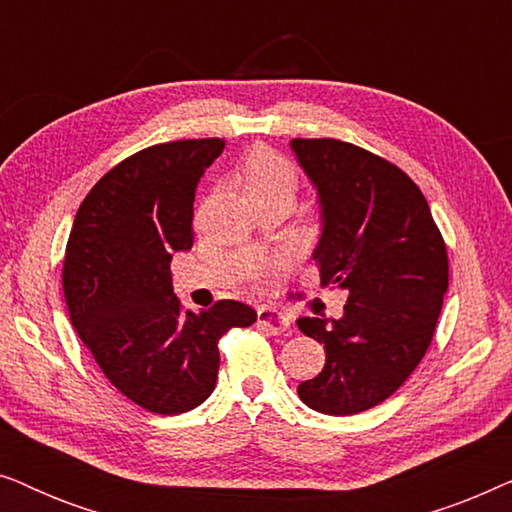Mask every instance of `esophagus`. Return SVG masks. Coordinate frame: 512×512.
<instances>
[{"instance_id":"obj_1","label":"esophagus","mask_w":512,"mask_h":512,"mask_svg":"<svg viewBox=\"0 0 512 512\" xmlns=\"http://www.w3.org/2000/svg\"><path fill=\"white\" fill-rule=\"evenodd\" d=\"M291 319L286 317L284 312L272 310V307H261L258 310V328L270 335H282L284 331H289Z\"/></svg>"}]
</instances>
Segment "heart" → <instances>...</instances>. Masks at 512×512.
<instances>
[{
  "instance_id": "heart-1",
  "label": "heart",
  "mask_w": 512,
  "mask_h": 512,
  "mask_svg": "<svg viewBox=\"0 0 512 512\" xmlns=\"http://www.w3.org/2000/svg\"><path fill=\"white\" fill-rule=\"evenodd\" d=\"M244 191L251 200L268 195H289L298 188V172L282 153L272 149H254L242 163Z\"/></svg>"
}]
</instances>
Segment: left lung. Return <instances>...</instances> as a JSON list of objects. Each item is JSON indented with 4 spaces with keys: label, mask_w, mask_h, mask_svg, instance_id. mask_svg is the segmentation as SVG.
I'll return each instance as SVG.
<instances>
[{
    "label": "left lung",
    "mask_w": 512,
    "mask_h": 512,
    "mask_svg": "<svg viewBox=\"0 0 512 512\" xmlns=\"http://www.w3.org/2000/svg\"><path fill=\"white\" fill-rule=\"evenodd\" d=\"M291 149L319 195L321 286L347 291L340 319H298L326 349L298 396L324 415H356L387 401L429 349L450 275L445 240L389 160L340 139H291Z\"/></svg>",
    "instance_id": "8db88e82"
}]
</instances>
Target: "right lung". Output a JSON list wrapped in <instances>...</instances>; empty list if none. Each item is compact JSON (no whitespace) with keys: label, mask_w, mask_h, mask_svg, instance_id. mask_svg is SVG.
<instances>
[{"label":"right lung","mask_w":512,"mask_h":512,"mask_svg":"<svg viewBox=\"0 0 512 512\" xmlns=\"http://www.w3.org/2000/svg\"><path fill=\"white\" fill-rule=\"evenodd\" d=\"M219 137L156 144L90 188L67 240L62 289L69 319L104 377L139 408H198L219 375V340L256 321L237 300L181 310L172 254L193 247V200L221 156Z\"/></svg>","instance_id":"right-lung-1"}]
</instances>
